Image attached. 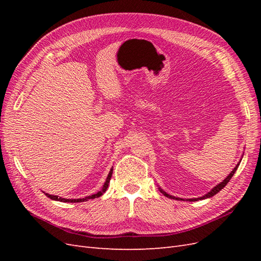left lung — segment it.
Here are the masks:
<instances>
[{"label": "left lung", "mask_w": 261, "mask_h": 261, "mask_svg": "<svg viewBox=\"0 0 261 261\" xmlns=\"http://www.w3.org/2000/svg\"><path fill=\"white\" fill-rule=\"evenodd\" d=\"M240 163H241V161L236 164V167L233 169V171L230 173V174H228L226 177H225V179H223L222 181H221L220 184H218L217 186H215L213 187L211 191L209 192V193H207L206 195L204 196H202V197H199V198H193V199H187V200H189V201H197V200H200V199H206V198H210V197H212V196H215L216 194H218L221 189H222L223 187H225V185L228 183V181H230V179L232 178V176L234 175V173L236 172V170H238V168H239V165H240ZM160 189V192L164 195V196H167V197H169V198H171V199H176V200H184L183 198H177V197H174V196H172V195H169V194H167L165 193L164 191H162L161 188H159Z\"/></svg>", "instance_id": "1"}]
</instances>
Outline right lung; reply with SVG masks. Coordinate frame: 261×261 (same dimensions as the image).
Listing matches in <instances>:
<instances>
[{
    "label": "right lung",
    "instance_id": "1",
    "mask_svg": "<svg viewBox=\"0 0 261 261\" xmlns=\"http://www.w3.org/2000/svg\"><path fill=\"white\" fill-rule=\"evenodd\" d=\"M112 173H113V169H111V171H110V173L108 174V177H107V180L105 181V185H103V187H102V189H101L100 192H98L97 194H93V195H91V196H87V197H85V198L66 199V198H62V197L50 195V194H45V196L49 197V198L52 199V200H58V201H63V202H83V201H87V200H89V199L98 198V197H100L101 195H103V193H106L107 188H108V186H109V183H110V179H111V177H112Z\"/></svg>",
    "mask_w": 261,
    "mask_h": 261
}]
</instances>
